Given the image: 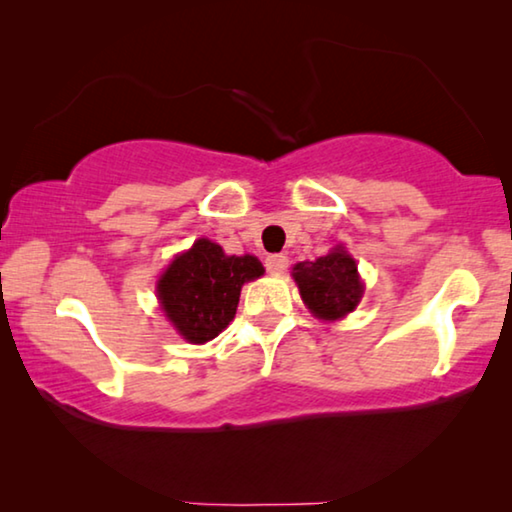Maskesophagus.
I'll return each instance as SVG.
<instances>
[{
  "mask_svg": "<svg viewBox=\"0 0 512 512\" xmlns=\"http://www.w3.org/2000/svg\"><path fill=\"white\" fill-rule=\"evenodd\" d=\"M289 266V259L285 255H269L266 257V269L271 273H282Z\"/></svg>",
  "mask_w": 512,
  "mask_h": 512,
  "instance_id": "34e87169",
  "label": "esophagus"
}]
</instances>
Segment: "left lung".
Segmentation results:
<instances>
[{"label":"left lung","instance_id":"1","mask_svg":"<svg viewBox=\"0 0 512 512\" xmlns=\"http://www.w3.org/2000/svg\"><path fill=\"white\" fill-rule=\"evenodd\" d=\"M292 276L299 285L301 299L317 319L335 322L347 317L363 296L356 259L345 248H333L315 262H299Z\"/></svg>","mask_w":512,"mask_h":512}]
</instances>
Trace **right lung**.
I'll use <instances>...</instances> for the list:
<instances>
[{
	"label": "right lung",
	"mask_w": 512,
	"mask_h": 512,
	"mask_svg": "<svg viewBox=\"0 0 512 512\" xmlns=\"http://www.w3.org/2000/svg\"><path fill=\"white\" fill-rule=\"evenodd\" d=\"M264 266L253 255H225L209 239L172 259L156 292L160 308L188 342L202 345L227 329L236 315L241 287L259 278Z\"/></svg>",
	"instance_id": "1"
}]
</instances>
